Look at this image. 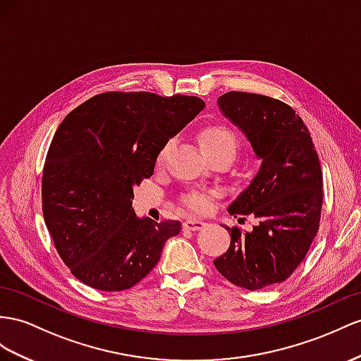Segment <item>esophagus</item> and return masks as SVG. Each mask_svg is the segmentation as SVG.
Instances as JSON below:
<instances>
[{
  "label": "esophagus",
  "instance_id": "34e87169",
  "mask_svg": "<svg viewBox=\"0 0 361 361\" xmlns=\"http://www.w3.org/2000/svg\"><path fill=\"white\" fill-rule=\"evenodd\" d=\"M206 223L204 221H200V219H186L183 223V227L186 230H192V232H197V230L204 228Z\"/></svg>",
  "mask_w": 361,
  "mask_h": 361
}]
</instances>
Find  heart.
I'll list each match as a JSON object with an SVG mask.
<instances>
[{"label":"heart","mask_w":361,"mask_h":361,"mask_svg":"<svg viewBox=\"0 0 361 361\" xmlns=\"http://www.w3.org/2000/svg\"><path fill=\"white\" fill-rule=\"evenodd\" d=\"M197 142L209 160L224 157V159L232 161L239 149V138L236 133L233 129L221 123H210L202 126L197 134ZM171 146L172 142H166L161 146V149L157 154L155 159L157 168H161L164 164L171 151ZM210 201L212 195L201 192H192L183 198V204L190 212H193V214H206L210 209Z\"/></svg>","instance_id":"b5f03b06"}]
</instances>
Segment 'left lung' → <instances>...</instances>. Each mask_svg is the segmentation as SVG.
I'll use <instances>...</instances> for the list:
<instances>
[{"instance_id": "1", "label": "left lung", "mask_w": 361, "mask_h": 361, "mask_svg": "<svg viewBox=\"0 0 361 361\" xmlns=\"http://www.w3.org/2000/svg\"><path fill=\"white\" fill-rule=\"evenodd\" d=\"M218 105L262 164L228 206L232 215H253L257 224L252 232L226 227L230 247L214 264L227 281L255 291L288 279L307 256L320 224L322 166L308 128L285 102L228 91Z\"/></svg>"}]
</instances>
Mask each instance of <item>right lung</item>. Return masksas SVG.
Segmentation results:
<instances>
[{
    "mask_svg": "<svg viewBox=\"0 0 361 361\" xmlns=\"http://www.w3.org/2000/svg\"><path fill=\"white\" fill-rule=\"evenodd\" d=\"M204 102L195 96L109 91L62 120L42 172V214L71 274L100 291H122L159 262L180 221L137 218L133 188L154 173L157 154Z\"/></svg>",
    "mask_w": 361,
    "mask_h": 361,
    "instance_id": "1",
    "label": "right lung"
}]
</instances>
